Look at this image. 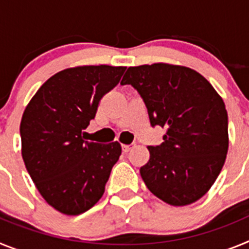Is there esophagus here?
<instances>
[{"mask_svg":"<svg viewBox=\"0 0 249 249\" xmlns=\"http://www.w3.org/2000/svg\"><path fill=\"white\" fill-rule=\"evenodd\" d=\"M132 147H133L132 144H123L122 149H123V152H129V151H131Z\"/></svg>","mask_w":249,"mask_h":249,"instance_id":"esophagus-1","label":"esophagus"}]
</instances>
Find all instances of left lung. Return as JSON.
I'll list each match as a JSON object with an SVG mask.
<instances>
[{
    "label": "left lung",
    "instance_id": "1",
    "mask_svg": "<svg viewBox=\"0 0 249 249\" xmlns=\"http://www.w3.org/2000/svg\"><path fill=\"white\" fill-rule=\"evenodd\" d=\"M121 85L143 100L152 127L166 128L160 146H148L141 177L156 197L187 206L203 197L218 177L228 151L223 100L202 74L183 66L129 67Z\"/></svg>",
    "mask_w": 249,
    "mask_h": 249
}]
</instances>
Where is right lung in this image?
<instances>
[{"label":"right lung","mask_w":249,"mask_h":249,"mask_svg":"<svg viewBox=\"0 0 249 249\" xmlns=\"http://www.w3.org/2000/svg\"><path fill=\"white\" fill-rule=\"evenodd\" d=\"M126 67L81 66L48 78L22 116V158L45 201L77 215L100 201L121 156V144L86 141L101 98L120 82Z\"/></svg>","instance_id":"right-lung-1"}]
</instances>
